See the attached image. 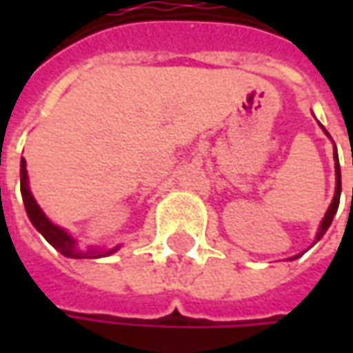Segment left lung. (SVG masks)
<instances>
[{
    "label": "left lung",
    "instance_id": "left-lung-1",
    "mask_svg": "<svg viewBox=\"0 0 353 353\" xmlns=\"http://www.w3.org/2000/svg\"><path fill=\"white\" fill-rule=\"evenodd\" d=\"M334 161H336V194H334V200L332 204H330V208L326 212V216H324V220H322V224H320V230H319V236L316 239L326 234V230L330 228L334 220V214L338 210V204H340V192H342V179H340V163H338V155L334 153Z\"/></svg>",
    "mask_w": 353,
    "mask_h": 353
}]
</instances>
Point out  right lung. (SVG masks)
<instances>
[{"instance_id": "add662e5", "label": "right lung", "mask_w": 353, "mask_h": 353, "mask_svg": "<svg viewBox=\"0 0 353 353\" xmlns=\"http://www.w3.org/2000/svg\"><path fill=\"white\" fill-rule=\"evenodd\" d=\"M21 196H23V202H25V210H27V216H29V220H31V224L45 236L48 243L54 248V250H59L62 255H66V257H76V259H80V257H100L102 253H98V251H78L76 250V241L72 237L68 236L64 230H61L59 225H54L50 220H48L47 216L43 214V210L39 208V204L34 202L33 194H31V190H29V186H27V169H25V159L21 161ZM116 251V250H112ZM112 251H108V253H112Z\"/></svg>"}]
</instances>
